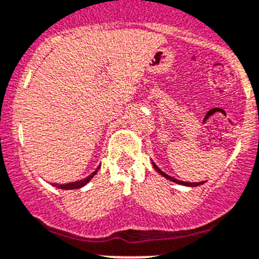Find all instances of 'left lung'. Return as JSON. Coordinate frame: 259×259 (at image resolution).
<instances>
[{
    "mask_svg": "<svg viewBox=\"0 0 259 259\" xmlns=\"http://www.w3.org/2000/svg\"><path fill=\"white\" fill-rule=\"evenodd\" d=\"M152 165H153V167L154 169L157 170V173H160L161 176L162 177H165V178H166V180H169V181H171V182H174V183H178V185H182V186H189V187H196V186H200V185H203V183H204V181H203V182H183V181H180V180H176V178H173V177H170V176H167L166 173H165V171H162V170L160 169V167L157 166L156 163L153 162V161H152Z\"/></svg>",
    "mask_w": 259,
    "mask_h": 259,
    "instance_id": "8db88e82",
    "label": "left lung"
}]
</instances>
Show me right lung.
I'll return each mask as SVG.
<instances>
[{"instance_id":"obj_1","label":"right lung","mask_w":259,"mask_h":259,"mask_svg":"<svg viewBox=\"0 0 259 259\" xmlns=\"http://www.w3.org/2000/svg\"><path fill=\"white\" fill-rule=\"evenodd\" d=\"M98 169L99 167H97L94 171H93L90 176H88L86 178H83V180H79V181H76V182H69V183H63V185H57V183H54L52 186L57 187V189H61V190H76V189H81V187H83L85 185H88V183L90 182V180H92L93 177L96 176L97 173H98Z\"/></svg>"}]
</instances>
